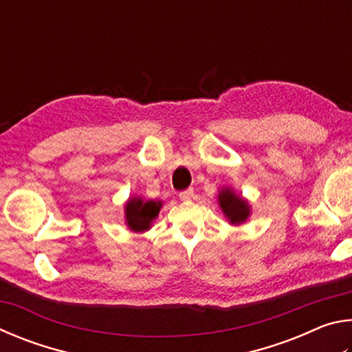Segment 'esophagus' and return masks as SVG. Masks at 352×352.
Returning a JSON list of instances; mask_svg holds the SVG:
<instances>
[{
    "instance_id": "1",
    "label": "esophagus",
    "mask_w": 352,
    "mask_h": 352,
    "mask_svg": "<svg viewBox=\"0 0 352 352\" xmlns=\"http://www.w3.org/2000/svg\"><path fill=\"white\" fill-rule=\"evenodd\" d=\"M178 197H180V200H183V201L190 200V199L194 197V189L189 188V189H186V190H183V192L178 194Z\"/></svg>"
}]
</instances>
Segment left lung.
Listing matches in <instances>:
<instances>
[{
	"instance_id": "8db88e82",
	"label": "left lung",
	"mask_w": 352,
	"mask_h": 352,
	"mask_svg": "<svg viewBox=\"0 0 352 352\" xmlns=\"http://www.w3.org/2000/svg\"><path fill=\"white\" fill-rule=\"evenodd\" d=\"M217 204L230 225L237 226L245 223L248 217L252 216L250 201L245 197H242L241 194H237L234 188L231 186H223L219 190Z\"/></svg>"
}]
</instances>
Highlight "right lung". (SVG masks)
<instances>
[{"instance_id": "obj_1", "label": "right lung", "mask_w": 352, "mask_h": 352, "mask_svg": "<svg viewBox=\"0 0 352 352\" xmlns=\"http://www.w3.org/2000/svg\"><path fill=\"white\" fill-rule=\"evenodd\" d=\"M162 208V200H146L141 195H132L124 205V222L133 233H146L152 228Z\"/></svg>"}]
</instances>
